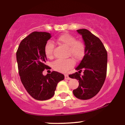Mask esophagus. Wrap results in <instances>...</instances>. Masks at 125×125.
<instances>
[{"label": "esophagus", "instance_id": "34e87169", "mask_svg": "<svg viewBox=\"0 0 125 125\" xmlns=\"http://www.w3.org/2000/svg\"><path fill=\"white\" fill-rule=\"evenodd\" d=\"M64 78H65V79H68V80L70 79V78L69 77L67 74H64Z\"/></svg>", "mask_w": 125, "mask_h": 125}]
</instances>
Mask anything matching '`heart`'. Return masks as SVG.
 Returning <instances> with one entry per match:
<instances>
[{"label":"heart","mask_w":125,"mask_h":125,"mask_svg":"<svg viewBox=\"0 0 125 125\" xmlns=\"http://www.w3.org/2000/svg\"><path fill=\"white\" fill-rule=\"evenodd\" d=\"M57 41L68 48L67 54L72 56L76 61H80L84 57L86 52V46L81 40H76L74 36L70 34H63L59 36ZM54 44L48 41L44 45V52L46 57L52 59L54 57ZM75 65V61L73 58L66 59H58L52 63V68L54 70L59 72H66Z\"/></svg>","instance_id":"heart-1"}]
</instances>
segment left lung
I'll return each mask as SVG.
<instances>
[{"label": "left lung", "mask_w": 125, "mask_h": 125, "mask_svg": "<svg viewBox=\"0 0 125 125\" xmlns=\"http://www.w3.org/2000/svg\"><path fill=\"white\" fill-rule=\"evenodd\" d=\"M76 31L82 35L86 46L84 56L76 68L79 70L69 77L78 80L79 86L73 90L78 99L86 100L94 97L98 93L105 81L107 73V53L98 38L86 29ZM84 70V75L80 72Z\"/></svg>", "instance_id": "left-lung-1"}]
</instances>
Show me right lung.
<instances>
[{
    "label": "right lung",
    "mask_w": 125,
    "mask_h": 125,
    "mask_svg": "<svg viewBox=\"0 0 125 125\" xmlns=\"http://www.w3.org/2000/svg\"><path fill=\"white\" fill-rule=\"evenodd\" d=\"M46 32L35 31L24 38L16 51V61L21 83L28 93L39 101L52 98L59 82L64 79L63 74L52 71L43 75L44 69H49L45 64L47 58L44 47L51 38Z\"/></svg>",
    "instance_id": "add662e5"
}]
</instances>
